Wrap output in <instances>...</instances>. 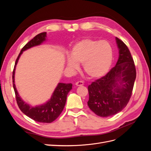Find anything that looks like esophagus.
Segmentation results:
<instances>
[{
	"mask_svg": "<svg viewBox=\"0 0 151 151\" xmlns=\"http://www.w3.org/2000/svg\"><path fill=\"white\" fill-rule=\"evenodd\" d=\"M76 85L77 86H81L84 85V82L83 81H77V83H76Z\"/></svg>",
	"mask_w": 151,
	"mask_h": 151,
	"instance_id": "obj_1",
	"label": "esophagus"
}]
</instances>
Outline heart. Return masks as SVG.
I'll use <instances>...</instances> for the list:
<instances>
[{
  "label": "heart",
  "instance_id": "b5f03b06",
  "mask_svg": "<svg viewBox=\"0 0 151 151\" xmlns=\"http://www.w3.org/2000/svg\"><path fill=\"white\" fill-rule=\"evenodd\" d=\"M67 58V65L72 71L83 65L86 74L91 79L101 78L106 74L111 65L113 50L106 42L87 38L76 43Z\"/></svg>",
  "mask_w": 151,
  "mask_h": 151
}]
</instances>
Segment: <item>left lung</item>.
<instances>
[{
	"instance_id": "obj_1",
	"label": "left lung",
	"mask_w": 151,
	"mask_h": 151,
	"mask_svg": "<svg viewBox=\"0 0 151 151\" xmlns=\"http://www.w3.org/2000/svg\"><path fill=\"white\" fill-rule=\"evenodd\" d=\"M119 57L116 65L88 86V106L101 117L119 113L129 103L136 78L134 62L129 49L116 38Z\"/></svg>"
}]
</instances>
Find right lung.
<instances>
[{"instance_id": "right-lung-1", "label": "right lung", "mask_w": 151, "mask_h": 151, "mask_svg": "<svg viewBox=\"0 0 151 151\" xmlns=\"http://www.w3.org/2000/svg\"><path fill=\"white\" fill-rule=\"evenodd\" d=\"M46 32L40 33L35 36L28 43H27L24 45V47L22 48L16 59L15 65L14 67L12 72V83L14 90L15 92L16 101L21 111L25 114L26 116H28L36 122L51 123L55 120H56L63 111L66 103L67 94L72 89V84L71 83H58L50 100H48L45 104L33 107L30 106L28 103H26L20 98L14 84L16 66L21 55L22 53V52L25 51L27 49L42 44L46 40Z\"/></svg>"}]
</instances>
